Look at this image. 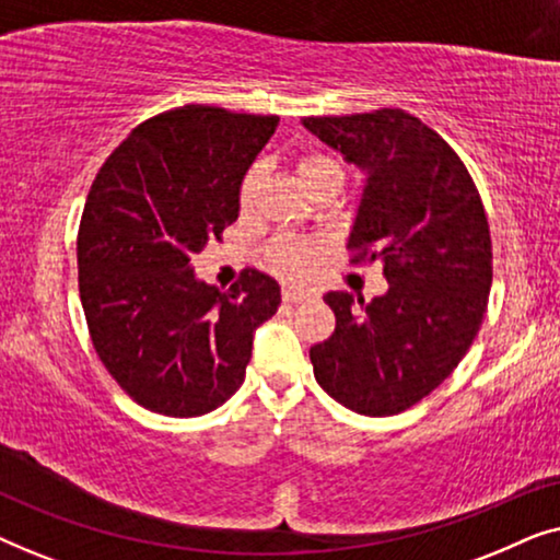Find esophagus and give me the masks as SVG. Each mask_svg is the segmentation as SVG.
I'll use <instances>...</instances> for the list:
<instances>
[{"label":"esophagus","mask_w":560,"mask_h":560,"mask_svg":"<svg viewBox=\"0 0 560 560\" xmlns=\"http://www.w3.org/2000/svg\"><path fill=\"white\" fill-rule=\"evenodd\" d=\"M308 298H311V293H305V290H301V288H293V285L282 288V301L285 303H303V301H308Z\"/></svg>","instance_id":"1"}]
</instances>
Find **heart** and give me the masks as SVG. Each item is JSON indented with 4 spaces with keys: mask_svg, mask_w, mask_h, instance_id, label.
Masks as SVG:
<instances>
[{
    "mask_svg": "<svg viewBox=\"0 0 560 560\" xmlns=\"http://www.w3.org/2000/svg\"><path fill=\"white\" fill-rule=\"evenodd\" d=\"M298 175H301L303 186H311L313 180L328 178V175H341L343 178V171L339 160L326 155V152H308V155L298 160ZM257 178H259L257 171H249L244 175L242 188H240L242 206H247L252 201V196H255ZM316 255H318L316 244L303 242V240H288L285 236V240H278L275 244H270V249H267V262H270L272 270L280 272L282 278L298 280L311 272L313 262H316Z\"/></svg>",
    "mask_w": 560,
    "mask_h": 560,
    "instance_id": "1",
    "label": "heart"
}]
</instances>
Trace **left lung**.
Returning a JSON list of instances; mask_svg holds the SVG:
<instances>
[{
	"label": "left lung",
	"instance_id": "left-lung-1",
	"mask_svg": "<svg viewBox=\"0 0 560 560\" xmlns=\"http://www.w3.org/2000/svg\"><path fill=\"white\" fill-rule=\"evenodd\" d=\"M303 127L366 173L347 247L385 262L387 293L334 290L336 328L311 347L316 382L359 416H395L456 370L492 288L485 206L454 148L402 109L305 117Z\"/></svg>",
	"mask_w": 560,
	"mask_h": 560
}]
</instances>
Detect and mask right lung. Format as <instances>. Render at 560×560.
<instances>
[{"label": "right lung", "mask_w": 560, "mask_h": 560, "mask_svg": "<svg viewBox=\"0 0 560 560\" xmlns=\"http://www.w3.org/2000/svg\"><path fill=\"white\" fill-rule=\"evenodd\" d=\"M280 117L188 104L135 127L91 183L79 293L102 364L137 405L196 418L242 387L280 285L244 270L226 293L190 255L240 217V188Z\"/></svg>", "instance_id": "add662e5"}]
</instances>
